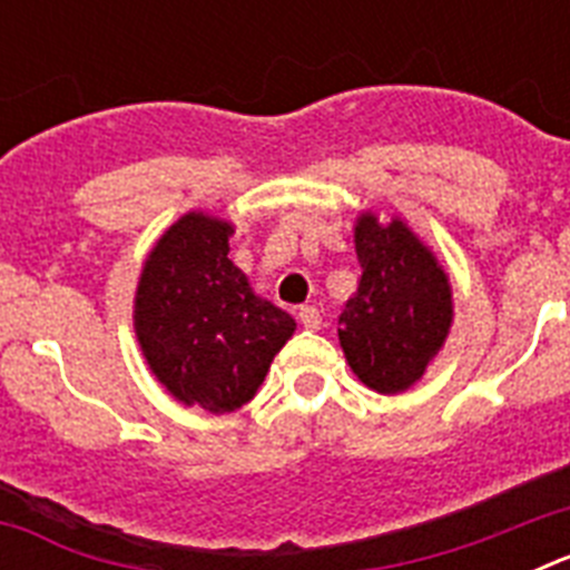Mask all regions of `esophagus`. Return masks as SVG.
<instances>
[{"label": "esophagus", "instance_id": "34e87169", "mask_svg": "<svg viewBox=\"0 0 570 570\" xmlns=\"http://www.w3.org/2000/svg\"><path fill=\"white\" fill-rule=\"evenodd\" d=\"M296 316H299L302 328H308V331H320L322 328V316H320V311L314 308V305H302V308L296 311Z\"/></svg>", "mask_w": 570, "mask_h": 570}]
</instances>
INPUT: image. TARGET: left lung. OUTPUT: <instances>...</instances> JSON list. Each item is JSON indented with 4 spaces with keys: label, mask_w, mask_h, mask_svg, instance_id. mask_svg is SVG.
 Returning <instances> with one entry per match:
<instances>
[{
    "label": "left lung",
    "mask_w": 570,
    "mask_h": 570,
    "mask_svg": "<svg viewBox=\"0 0 570 570\" xmlns=\"http://www.w3.org/2000/svg\"><path fill=\"white\" fill-rule=\"evenodd\" d=\"M360 288L340 314V345L376 394H400L422 380L454 322L451 282L436 256L402 219L365 210L354 228Z\"/></svg>",
    "instance_id": "obj_1"
}]
</instances>
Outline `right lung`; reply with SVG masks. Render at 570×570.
I'll list each match as a JSON object with an SVG mask.
<instances>
[{
    "mask_svg": "<svg viewBox=\"0 0 570 570\" xmlns=\"http://www.w3.org/2000/svg\"><path fill=\"white\" fill-rule=\"evenodd\" d=\"M234 225L179 216L154 245L136 285L134 328L150 371L170 396L210 414L254 400L294 316L262 299L228 259Z\"/></svg>",
    "mask_w": 570,
    "mask_h": 570,
    "instance_id": "1",
    "label": "right lung"
}]
</instances>
